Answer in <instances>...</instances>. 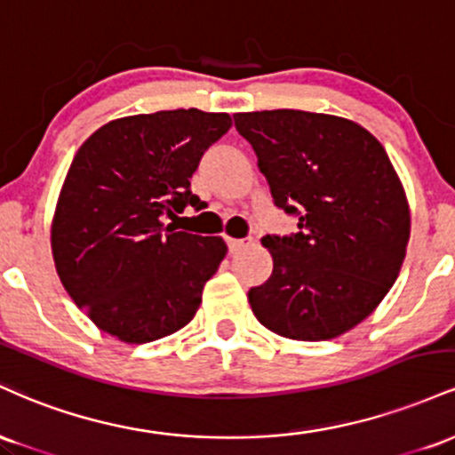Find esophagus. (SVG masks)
<instances>
[{
  "instance_id": "obj_1",
  "label": "esophagus",
  "mask_w": 455,
  "mask_h": 455,
  "mask_svg": "<svg viewBox=\"0 0 455 455\" xmlns=\"http://www.w3.org/2000/svg\"><path fill=\"white\" fill-rule=\"evenodd\" d=\"M227 243H228V250H231V252H239V250L248 248V245L252 243V239H250V237H243V239L227 237Z\"/></svg>"
}]
</instances>
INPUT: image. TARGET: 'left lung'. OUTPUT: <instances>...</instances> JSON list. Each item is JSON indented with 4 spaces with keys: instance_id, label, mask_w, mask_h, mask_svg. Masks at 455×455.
I'll return each mask as SVG.
<instances>
[{
    "instance_id": "left-lung-1",
    "label": "left lung",
    "mask_w": 455,
    "mask_h": 455,
    "mask_svg": "<svg viewBox=\"0 0 455 455\" xmlns=\"http://www.w3.org/2000/svg\"><path fill=\"white\" fill-rule=\"evenodd\" d=\"M233 117L275 205L299 216V233L263 237L274 271L250 289L254 316L291 340L342 336L377 310L406 257L409 201L387 151L338 115L275 108Z\"/></svg>"
}]
</instances>
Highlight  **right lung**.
<instances>
[{"mask_svg": "<svg viewBox=\"0 0 455 455\" xmlns=\"http://www.w3.org/2000/svg\"><path fill=\"white\" fill-rule=\"evenodd\" d=\"M231 126L228 113L198 108L130 115L78 148L57 198L51 250L72 301L117 340L154 342L195 318L228 248L222 237L162 220L201 205L190 177Z\"/></svg>", "mask_w": 455, "mask_h": 455, "instance_id": "1", "label": "right lung"}]
</instances>
